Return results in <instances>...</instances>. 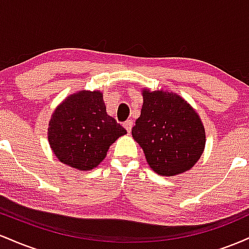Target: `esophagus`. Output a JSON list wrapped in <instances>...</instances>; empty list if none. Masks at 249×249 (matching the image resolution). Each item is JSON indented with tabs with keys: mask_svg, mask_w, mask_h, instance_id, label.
<instances>
[{
	"mask_svg": "<svg viewBox=\"0 0 249 249\" xmlns=\"http://www.w3.org/2000/svg\"><path fill=\"white\" fill-rule=\"evenodd\" d=\"M132 126H133V121H131V119H128V121L124 123V127L126 128V131L128 133H130L131 130H132Z\"/></svg>",
	"mask_w": 249,
	"mask_h": 249,
	"instance_id": "esophagus-1",
	"label": "esophagus"
}]
</instances>
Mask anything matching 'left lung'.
I'll return each mask as SVG.
<instances>
[{
  "instance_id": "left-lung-1",
  "label": "left lung",
  "mask_w": 249,
  "mask_h": 249,
  "mask_svg": "<svg viewBox=\"0 0 249 249\" xmlns=\"http://www.w3.org/2000/svg\"><path fill=\"white\" fill-rule=\"evenodd\" d=\"M141 117L133 139L156 173L173 177L191 170L206 144V133L196 111L182 97L162 89H142Z\"/></svg>"
}]
</instances>
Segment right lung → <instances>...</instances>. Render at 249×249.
<instances>
[{
  "label": "right lung",
  "mask_w": 249,
  "mask_h": 249,
  "mask_svg": "<svg viewBox=\"0 0 249 249\" xmlns=\"http://www.w3.org/2000/svg\"><path fill=\"white\" fill-rule=\"evenodd\" d=\"M126 130L107 113L101 91L82 90L68 96L51 115L48 141L59 161L90 171L104 160L111 145Z\"/></svg>",
  "instance_id": "right-lung-1"
}]
</instances>
